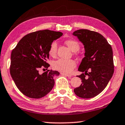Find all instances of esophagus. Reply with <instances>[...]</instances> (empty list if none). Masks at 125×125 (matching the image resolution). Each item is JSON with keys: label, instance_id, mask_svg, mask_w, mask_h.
Returning a JSON list of instances; mask_svg holds the SVG:
<instances>
[{"label": "esophagus", "instance_id": "34e87169", "mask_svg": "<svg viewBox=\"0 0 125 125\" xmlns=\"http://www.w3.org/2000/svg\"><path fill=\"white\" fill-rule=\"evenodd\" d=\"M61 74H62V75L66 76H67V77H72V76H71V75H70V74H67V73H63V72H61Z\"/></svg>", "mask_w": 125, "mask_h": 125}]
</instances>
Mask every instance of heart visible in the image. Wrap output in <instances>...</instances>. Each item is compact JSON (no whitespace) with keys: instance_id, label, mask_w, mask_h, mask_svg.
<instances>
[{"instance_id":"1","label":"heart","mask_w":125,"mask_h":125,"mask_svg":"<svg viewBox=\"0 0 125 125\" xmlns=\"http://www.w3.org/2000/svg\"><path fill=\"white\" fill-rule=\"evenodd\" d=\"M65 44L72 52H76L80 49V44L77 41L69 39L65 41ZM57 44L54 42L50 45L49 49V54L52 57L54 58L57 55ZM76 63L74 60L69 59H58L52 63V67L55 70L64 73H70L76 67Z\"/></svg>"}]
</instances>
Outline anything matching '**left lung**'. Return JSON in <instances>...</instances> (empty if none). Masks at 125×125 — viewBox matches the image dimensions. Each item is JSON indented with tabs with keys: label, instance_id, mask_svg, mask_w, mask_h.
Returning a JSON list of instances; mask_svg holds the SVG:
<instances>
[{
	"label": "left lung",
	"instance_id": "left-lung-1",
	"mask_svg": "<svg viewBox=\"0 0 125 125\" xmlns=\"http://www.w3.org/2000/svg\"><path fill=\"white\" fill-rule=\"evenodd\" d=\"M83 44L85 57L78 71L82 83L73 90L76 95L88 99L98 95L108 83L114 72L113 51L104 37L95 31L80 29L73 32Z\"/></svg>",
	"mask_w": 125,
	"mask_h": 125
}]
</instances>
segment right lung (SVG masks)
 <instances>
[{"instance_id": "obj_1", "label": "right lung", "mask_w": 125, "mask_h": 125, "mask_svg": "<svg viewBox=\"0 0 125 125\" xmlns=\"http://www.w3.org/2000/svg\"><path fill=\"white\" fill-rule=\"evenodd\" d=\"M63 35L61 32L44 30L30 33L23 37L11 53L10 73L15 84L22 94L34 99L45 96L54 85L57 71L40 74L41 68L47 70L50 65L49 49L54 40Z\"/></svg>"}]
</instances>
